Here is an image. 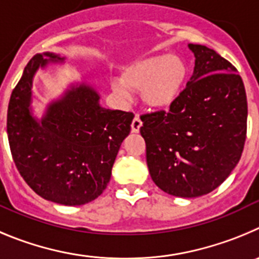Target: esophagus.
<instances>
[{
    "mask_svg": "<svg viewBox=\"0 0 259 259\" xmlns=\"http://www.w3.org/2000/svg\"><path fill=\"white\" fill-rule=\"evenodd\" d=\"M142 125H143V122H142V120L139 118V116H135L134 120H133V122H132V132L133 133H139Z\"/></svg>",
    "mask_w": 259,
    "mask_h": 259,
    "instance_id": "obj_1",
    "label": "esophagus"
}]
</instances>
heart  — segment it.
<instances>
[{"mask_svg": "<svg viewBox=\"0 0 259 259\" xmlns=\"http://www.w3.org/2000/svg\"><path fill=\"white\" fill-rule=\"evenodd\" d=\"M190 68L185 59L176 54H156L129 63L121 73V81H113V90L127 95L130 90L141 92L142 99L151 108L167 109L179 99L187 85Z\"/></svg>", "mask_w": 259, "mask_h": 259, "instance_id": "1", "label": "heart"}]
</instances>
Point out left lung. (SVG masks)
I'll use <instances>...</instances> for the list:
<instances>
[{"mask_svg": "<svg viewBox=\"0 0 259 259\" xmlns=\"http://www.w3.org/2000/svg\"><path fill=\"white\" fill-rule=\"evenodd\" d=\"M195 55L192 77L169 112L142 116L141 134L151 178L164 192L199 197L227 179L246 137L248 103L236 68L204 45Z\"/></svg>", "mask_w": 259, "mask_h": 259, "instance_id": "8db88e82", "label": "left lung"}]
</instances>
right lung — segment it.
Returning a JSON list of instances; mask_svg holds the SVG:
<instances>
[{
  "label": "right lung",
  "instance_id": "obj_1",
  "mask_svg": "<svg viewBox=\"0 0 259 259\" xmlns=\"http://www.w3.org/2000/svg\"><path fill=\"white\" fill-rule=\"evenodd\" d=\"M63 63L66 58L50 51L29 60L9 102L8 137L27 185L45 200L74 206L106 190L134 115L103 108L101 94L82 77L37 117L32 107L34 74Z\"/></svg>",
  "mask_w": 259,
  "mask_h": 259
}]
</instances>
